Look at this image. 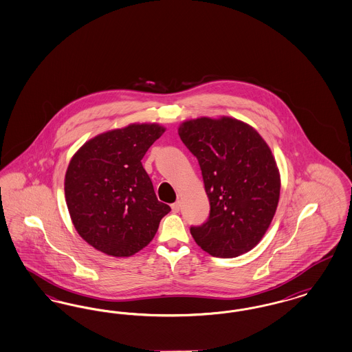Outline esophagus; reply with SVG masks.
<instances>
[{
    "label": "esophagus",
    "instance_id": "esophagus-1",
    "mask_svg": "<svg viewBox=\"0 0 352 352\" xmlns=\"http://www.w3.org/2000/svg\"><path fill=\"white\" fill-rule=\"evenodd\" d=\"M171 210H173L174 213L179 212V210H181V203H179V201H175V203H173V204H171Z\"/></svg>",
    "mask_w": 352,
    "mask_h": 352
}]
</instances>
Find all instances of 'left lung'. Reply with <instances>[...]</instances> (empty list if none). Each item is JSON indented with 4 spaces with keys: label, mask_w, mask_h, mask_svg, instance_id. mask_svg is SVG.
I'll return each instance as SVG.
<instances>
[{
    "label": "left lung",
    "mask_w": 352,
    "mask_h": 352,
    "mask_svg": "<svg viewBox=\"0 0 352 352\" xmlns=\"http://www.w3.org/2000/svg\"><path fill=\"white\" fill-rule=\"evenodd\" d=\"M179 138L199 161L211 211L191 236L208 254L234 258L263 239L278 208L280 173L258 131L232 116L188 119Z\"/></svg>",
    "instance_id": "8db88e82"
}]
</instances>
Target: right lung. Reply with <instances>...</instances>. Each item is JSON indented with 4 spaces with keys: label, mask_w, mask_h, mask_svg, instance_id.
<instances>
[{
    "label": "right lung",
    "mask_w": 352,
    "mask_h": 352,
    "mask_svg": "<svg viewBox=\"0 0 352 352\" xmlns=\"http://www.w3.org/2000/svg\"><path fill=\"white\" fill-rule=\"evenodd\" d=\"M166 128L132 123L99 133L73 155L64 179L77 233L111 256L139 253L170 207L158 201L141 160Z\"/></svg>",
    "instance_id": "1"
}]
</instances>
